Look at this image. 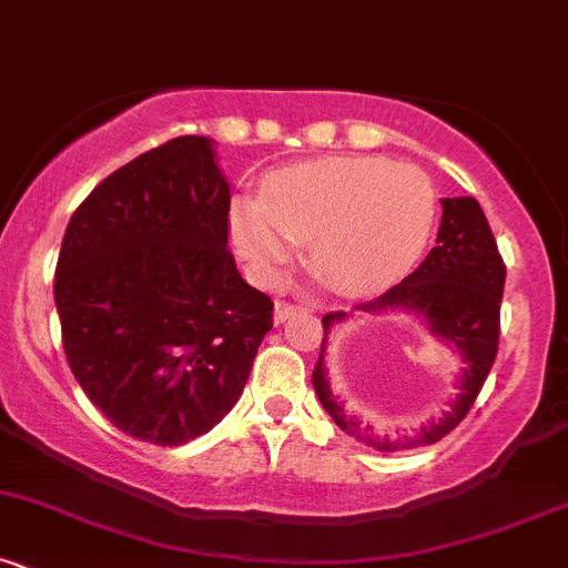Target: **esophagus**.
I'll list each match as a JSON object with an SVG mask.
<instances>
[{"instance_id": "esophagus-1", "label": "esophagus", "mask_w": 568, "mask_h": 568, "mask_svg": "<svg viewBox=\"0 0 568 568\" xmlns=\"http://www.w3.org/2000/svg\"><path fill=\"white\" fill-rule=\"evenodd\" d=\"M297 311H301V308L292 306V303L278 301V303H276V308H273V322H276V325H282V322L290 320V316H295Z\"/></svg>"}]
</instances>
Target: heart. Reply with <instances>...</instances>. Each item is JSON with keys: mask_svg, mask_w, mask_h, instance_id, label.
<instances>
[{"mask_svg": "<svg viewBox=\"0 0 568 568\" xmlns=\"http://www.w3.org/2000/svg\"><path fill=\"white\" fill-rule=\"evenodd\" d=\"M436 192L428 175L376 156H333L267 175L262 197L230 205L237 257L276 282L308 243V262L346 295L400 282L428 246Z\"/></svg>", "mask_w": 568, "mask_h": 568, "instance_id": "obj_1", "label": "heart"}]
</instances>
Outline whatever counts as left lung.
Wrapping results in <instances>:
<instances>
[{
	"mask_svg": "<svg viewBox=\"0 0 568 568\" xmlns=\"http://www.w3.org/2000/svg\"><path fill=\"white\" fill-rule=\"evenodd\" d=\"M442 209L436 246L430 248L423 265L376 301L359 303L355 311H363V314L404 311V314L417 316L442 344H447L460 357L457 393L449 412L430 419L412 436L389 438L374 433V425L363 423L357 414H349L344 404H338L331 389V376H327V335L349 316L344 311H335L322 320L325 338H322L320 359L311 374L316 398L341 430L379 453L428 447L455 430L477 400L498 352V327H501L498 314H501L506 265L498 254L496 237L490 233L485 211L474 197H444Z\"/></svg>",
	"mask_w": 568,
	"mask_h": 568,
	"instance_id": "left-lung-1",
	"label": "left lung"
}]
</instances>
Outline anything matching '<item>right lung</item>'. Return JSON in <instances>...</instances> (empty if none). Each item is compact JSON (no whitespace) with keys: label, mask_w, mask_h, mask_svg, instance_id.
<instances>
[{"label":"right lung","mask_w":568,"mask_h":568,"mask_svg":"<svg viewBox=\"0 0 568 568\" xmlns=\"http://www.w3.org/2000/svg\"><path fill=\"white\" fill-rule=\"evenodd\" d=\"M230 184L211 138L140 154L78 205L57 262L64 355L126 436L181 447L222 423L273 327L227 252Z\"/></svg>","instance_id":"1"}]
</instances>
